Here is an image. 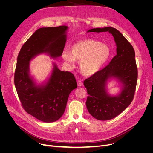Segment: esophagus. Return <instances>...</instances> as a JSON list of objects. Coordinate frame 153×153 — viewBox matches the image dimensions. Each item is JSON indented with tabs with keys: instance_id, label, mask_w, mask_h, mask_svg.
<instances>
[{
	"instance_id": "obj_1",
	"label": "esophagus",
	"mask_w": 153,
	"mask_h": 153,
	"mask_svg": "<svg viewBox=\"0 0 153 153\" xmlns=\"http://www.w3.org/2000/svg\"><path fill=\"white\" fill-rule=\"evenodd\" d=\"M77 85L79 87H81L83 85V83L80 80H79V81H77Z\"/></svg>"
}]
</instances>
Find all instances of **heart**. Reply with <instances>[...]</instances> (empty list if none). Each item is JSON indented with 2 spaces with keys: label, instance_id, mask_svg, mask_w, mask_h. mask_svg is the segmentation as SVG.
Returning a JSON list of instances; mask_svg holds the SVG:
<instances>
[{
  "label": "heart",
  "instance_id": "1",
  "mask_svg": "<svg viewBox=\"0 0 153 153\" xmlns=\"http://www.w3.org/2000/svg\"><path fill=\"white\" fill-rule=\"evenodd\" d=\"M111 55L110 47L96 40L84 39L71 46V51H64L62 58L70 66L80 61V70L87 76L98 72L108 61Z\"/></svg>",
  "mask_w": 153,
  "mask_h": 153
}]
</instances>
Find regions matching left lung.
<instances>
[{
	"mask_svg": "<svg viewBox=\"0 0 153 153\" xmlns=\"http://www.w3.org/2000/svg\"><path fill=\"white\" fill-rule=\"evenodd\" d=\"M108 31L117 46V54L108 65L84 81L87 91L86 107L89 114L99 120L114 118L131 103L138 79L135 53L132 45L120 32L111 27L89 30L87 32ZM115 78L122 84L117 96L108 92L107 82Z\"/></svg>",
	"mask_w": 153,
	"mask_h": 153,
	"instance_id": "obj_1",
	"label": "left lung"
}]
</instances>
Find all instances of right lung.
I'll use <instances>...</instances> for the list:
<instances>
[{
	"label": "right lung",
	"instance_id": "add662e5",
	"mask_svg": "<svg viewBox=\"0 0 153 153\" xmlns=\"http://www.w3.org/2000/svg\"><path fill=\"white\" fill-rule=\"evenodd\" d=\"M68 29L62 25L36 30L22 46L17 57L14 83L18 96L24 110L42 122H54L62 117L69 95L77 84L71 72L61 71L53 62L49 78L37 85L30 74V61L43 53L54 59L61 56Z\"/></svg>",
	"mask_w": 153,
	"mask_h": 153
}]
</instances>
